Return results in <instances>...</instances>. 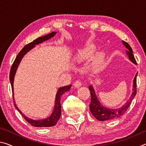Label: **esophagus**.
Instances as JSON below:
<instances>
[{"label":"esophagus","instance_id":"34e87169","mask_svg":"<svg viewBox=\"0 0 146 146\" xmlns=\"http://www.w3.org/2000/svg\"><path fill=\"white\" fill-rule=\"evenodd\" d=\"M73 85L76 88H80L81 86H82V83H81L80 80H76V82L74 83Z\"/></svg>","mask_w":146,"mask_h":146}]
</instances>
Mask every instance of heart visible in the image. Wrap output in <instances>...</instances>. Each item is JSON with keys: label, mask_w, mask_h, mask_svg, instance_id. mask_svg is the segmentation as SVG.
I'll return each instance as SVG.
<instances>
[{"label": "heart", "mask_w": 146, "mask_h": 146, "mask_svg": "<svg viewBox=\"0 0 146 146\" xmlns=\"http://www.w3.org/2000/svg\"><path fill=\"white\" fill-rule=\"evenodd\" d=\"M95 51V47L93 46H89L84 49L80 50L76 56V60L78 62H82L90 58L93 56ZM106 53L104 51H99L94 56L93 62V68L96 70H100L104 62Z\"/></svg>", "instance_id": "obj_1"}]
</instances>
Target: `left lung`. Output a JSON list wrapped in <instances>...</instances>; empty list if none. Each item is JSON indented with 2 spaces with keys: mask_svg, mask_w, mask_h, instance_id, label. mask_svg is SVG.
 <instances>
[{
  "mask_svg": "<svg viewBox=\"0 0 146 146\" xmlns=\"http://www.w3.org/2000/svg\"><path fill=\"white\" fill-rule=\"evenodd\" d=\"M123 45L127 49L126 51V54L129 57V60L132 62L133 64L137 65V63L136 62L134 55L133 54V50L131 46L125 41H122ZM138 73L133 80V92L131 95L130 97L127 101L123 104L122 107L117 109H111L104 107V106L101 104L100 101L98 100V98L95 94V91L92 85L89 86V90L91 93V100L90 104V110L92 115L95 117L99 121H104L107 120L114 119L117 117H120L124 114L125 112L127 110L128 108L131 103L132 100L135 97L137 94V76Z\"/></svg>",
  "mask_w": 146,
  "mask_h": 146,
  "instance_id": "8db88e82",
  "label": "left lung"
}]
</instances>
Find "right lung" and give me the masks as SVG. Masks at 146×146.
<instances>
[{
  "mask_svg": "<svg viewBox=\"0 0 146 146\" xmlns=\"http://www.w3.org/2000/svg\"><path fill=\"white\" fill-rule=\"evenodd\" d=\"M56 32L53 31L52 33H49L46 35H44L43 36H41V37H38L35 40H33L31 42L27 44L24 48L22 49V50L20 51L18 55H17V57L15 60L13 65L11 66L10 73H9V80H10L11 88H12V93H13V102H14V106L15 108L19 111V113L23 115V117L25 118V120L28 122L29 123H30L31 125H33L35 127H51V126H54L56 122H58V120L60 117L61 115V105H60V98L62 95L63 94L66 92V91H68L70 90V88L71 87V85L64 86V87H61L58 90L56 94L55 97V106H54V109L52 113H51V115L48 117V118H44V119H40V120H33L31 119V118H29L27 117L26 116L23 114L22 113L21 111H20L19 109L17 107L14 98V90H13V82H14V78L15 76V73L17 72V70L18 68L19 64L22 60V59L24 57V56L26 55V54L29 52V51L34 48L35 47V45H37L38 44L42 43L43 42L48 40L49 39H50L51 37H53L55 35Z\"/></svg>",
  "mask_w": 146,
  "mask_h": 146,
  "instance_id": "add662e5",
  "label": "right lung"
}]
</instances>
